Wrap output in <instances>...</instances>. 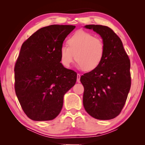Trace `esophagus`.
<instances>
[{
    "label": "esophagus",
    "mask_w": 145,
    "mask_h": 145,
    "mask_svg": "<svg viewBox=\"0 0 145 145\" xmlns=\"http://www.w3.org/2000/svg\"><path fill=\"white\" fill-rule=\"evenodd\" d=\"M80 74H77V79H76L77 82H80Z\"/></svg>",
    "instance_id": "34e87169"
}]
</instances>
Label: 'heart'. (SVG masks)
<instances>
[{
    "label": "heart",
    "instance_id": "1",
    "mask_svg": "<svg viewBox=\"0 0 145 145\" xmlns=\"http://www.w3.org/2000/svg\"><path fill=\"white\" fill-rule=\"evenodd\" d=\"M68 46L60 49V60L63 67L69 68L76 58L78 67L86 71L96 69L103 60L105 45L103 41L92 33L78 31L67 41Z\"/></svg>",
    "mask_w": 145,
    "mask_h": 145
}]
</instances>
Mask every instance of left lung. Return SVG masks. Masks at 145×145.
<instances>
[{
	"mask_svg": "<svg viewBox=\"0 0 145 145\" xmlns=\"http://www.w3.org/2000/svg\"><path fill=\"white\" fill-rule=\"evenodd\" d=\"M84 27L100 35L105 53L100 65L80 77L84 88L83 106L95 119L112 120L121 112L130 90V60L121 40L112 29L94 24Z\"/></svg>",
	"mask_w": 145,
	"mask_h": 145,
	"instance_id": "left-lung-1",
	"label": "left lung"
}]
</instances>
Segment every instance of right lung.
Here are the masks:
<instances>
[{"label":"right lung","mask_w":145,"mask_h":145,"mask_svg":"<svg viewBox=\"0 0 145 145\" xmlns=\"http://www.w3.org/2000/svg\"><path fill=\"white\" fill-rule=\"evenodd\" d=\"M72 25H51L31 35L22 45L14 67L15 92L22 108L33 121L55 119L64 95L76 83V72L63 67L60 49Z\"/></svg>","instance_id":"1"}]
</instances>
